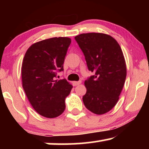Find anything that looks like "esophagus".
I'll return each mask as SVG.
<instances>
[{
  "label": "esophagus",
  "mask_w": 149,
  "mask_h": 149,
  "mask_svg": "<svg viewBox=\"0 0 149 149\" xmlns=\"http://www.w3.org/2000/svg\"><path fill=\"white\" fill-rule=\"evenodd\" d=\"M81 81H73L72 82V84L74 86H77V85H79V84H81Z\"/></svg>",
  "instance_id": "obj_1"
}]
</instances>
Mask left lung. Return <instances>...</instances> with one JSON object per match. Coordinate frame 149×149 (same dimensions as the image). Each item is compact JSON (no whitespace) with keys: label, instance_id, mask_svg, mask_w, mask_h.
Listing matches in <instances>:
<instances>
[{"label":"left lung","instance_id":"8db88e82","mask_svg":"<svg viewBox=\"0 0 149 149\" xmlns=\"http://www.w3.org/2000/svg\"><path fill=\"white\" fill-rule=\"evenodd\" d=\"M74 39L88 70L93 72L85 81L83 103L89 111L102 115L117 103L125 83L127 70L123 52L117 40L106 34H81Z\"/></svg>","mask_w":149,"mask_h":149}]
</instances>
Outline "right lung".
<instances>
[{
  "mask_svg": "<svg viewBox=\"0 0 149 149\" xmlns=\"http://www.w3.org/2000/svg\"><path fill=\"white\" fill-rule=\"evenodd\" d=\"M70 43L68 37L48 38L30 46L24 58L22 86L34 109L45 117H58L66 108L65 99L72 86L66 79L56 78L64 70Z\"/></svg>",
  "mask_w": 149,
  "mask_h": 149,
  "instance_id": "obj_1",
  "label": "right lung"
}]
</instances>
